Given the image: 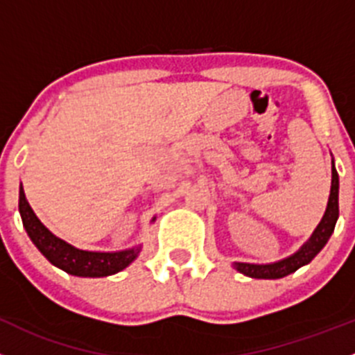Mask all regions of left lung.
<instances>
[{
    "label": "left lung",
    "instance_id": "8db88e82",
    "mask_svg": "<svg viewBox=\"0 0 355 355\" xmlns=\"http://www.w3.org/2000/svg\"><path fill=\"white\" fill-rule=\"evenodd\" d=\"M338 173H336L335 163L331 166V192H329L328 206L322 220L315 230L312 232L311 239L291 257L284 258V260L274 261V263H243V261H236L234 269L239 270L241 274L248 277H254V279H281V277L288 276V274L295 272L300 267L307 265L312 261V258L324 248L328 239L331 237L333 230H335L336 220H338Z\"/></svg>",
    "mask_w": 355,
    "mask_h": 355
}]
</instances>
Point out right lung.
I'll use <instances>...</instances> for the list:
<instances>
[{"mask_svg": "<svg viewBox=\"0 0 355 355\" xmlns=\"http://www.w3.org/2000/svg\"><path fill=\"white\" fill-rule=\"evenodd\" d=\"M19 211L22 216V223L26 227L27 236L34 243V246L43 253L50 263L62 269L71 276L79 277H105L126 269L140 253V246L130 250L104 253V251H86L65 243L64 239L51 234L41 223L36 213L27 202L24 194L22 184L19 192Z\"/></svg>", "mask_w": 355, "mask_h": 355, "instance_id": "right-lung-1", "label": "right lung"}]
</instances>
